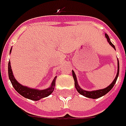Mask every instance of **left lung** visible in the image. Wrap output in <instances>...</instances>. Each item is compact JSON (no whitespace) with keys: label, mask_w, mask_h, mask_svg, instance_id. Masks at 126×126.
<instances>
[{"label":"left lung","mask_w":126,"mask_h":126,"mask_svg":"<svg viewBox=\"0 0 126 126\" xmlns=\"http://www.w3.org/2000/svg\"><path fill=\"white\" fill-rule=\"evenodd\" d=\"M106 35V37L107 38V40H108V43L111 45V46L115 49V46L112 44V43L110 41V38L108 37V35L107 34H105ZM118 73H117V75L115 77V79L113 80V81L111 83V85H110L108 87H106L105 89H99V90H96V91H92V92H87V91H85V90H83V89L79 86V85L77 83V78H76V75H75V73L73 71H72V74H73V79H74V81H75V88L77 89V92H79L81 95H83V96H85L87 97H89V98H92V99H97L99 98V97H101V96H103L104 95H106L107 93L110 91L111 89H112L113 87L115 85V82L117 81V79H118V75H119V70H120V65H119V61H118Z\"/></svg>","instance_id":"1"}]
</instances>
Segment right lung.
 <instances>
[{"label": "right lung", "instance_id": "right-lung-1", "mask_svg": "<svg viewBox=\"0 0 126 126\" xmlns=\"http://www.w3.org/2000/svg\"><path fill=\"white\" fill-rule=\"evenodd\" d=\"M10 52H11V49ZM8 77L11 80V83L13 85L15 89L18 92V94H20L22 96H23L25 98H28L29 99H31V100H34V101H37V100H39L40 99L44 98V97L49 96V95L52 94L54 91V86L55 85L56 77H55V79L52 82L51 86L49 88L43 89V90H38V89H31V88H29L27 87L23 86L17 82V81L14 77L13 73V71L11 69L10 61L8 62Z\"/></svg>", "mask_w": 126, "mask_h": 126}]
</instances>
